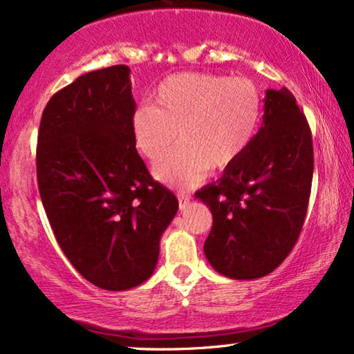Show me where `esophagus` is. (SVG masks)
I'll use <instances>...</instances> for the list:
<instances>
[{
    "instance_id": "1",
    "label": "esophagus",
    "mask_w": 354,
    "mask_h": 354,
    "mask_svg": "<svg viewBox=\"0 0 354 354\" xmlns=\"http://www.w3.org/2000/svg\"><path fill=\"white\" fill-rule=\"evenodd\" d=\"M191 198L188 194H178V203H180V209H186L189 206Z\"/></svg>"
}]
</instances>
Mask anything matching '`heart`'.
<instances>
[{"label": "heart", "mask_w": 354, "mask_h": 354, "mask_svg": "<svg viewBox=\"0 0 354 354\" xmlns=\"http://www.w3.org/2000/svg\"><path fill=\"white\" fill-rule=\"evenodd\" d=\"M261 93L251 80L213 73L168 76L131 120L138 151L158 160L180 133L182 145L154 165L158 180L189 188L245 156L261 121Z\"/></svg>", "instance_id": "obj_1"}]
</instances>
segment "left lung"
Segmentation results:
<instances>
[{
    "label": "left lung",
    "instance_id": "obj_1",
    "mask_svg": "<svg viewBox=\"0 0 354 354\" xmlns=\"http://www.w3.org/2000/svg\"><path fill=\"white\" fill-rule=\"evenodd\" d=\"M313 138L290 89H268L263 124L245 156L194 196L211 209L205 254L233 279L270 274L301 233L313 181Z\"/></svg>",
    "mask_w": 354,
    "mask_h": 354
}]
</instances>
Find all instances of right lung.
Segmentation results:
<instances>
[{
    "label": "right lung",
    "instance_id": "right-lung-1",
    "mask_svg": "<svg viewBox=\"0 0 354 354\" xmlns=\"http://www.w3.org/2000/svg\"><path fill=\"white\" fill-rule=\"evenodd\" d=\"M126 64L89 71L51 96L36 146L39 196L56 241L95 286L123 291L153 274L176 196L136 151Z\"/></svg>",
    "mask_w": 354,
    "mask_h": 354
}]
</instances>
